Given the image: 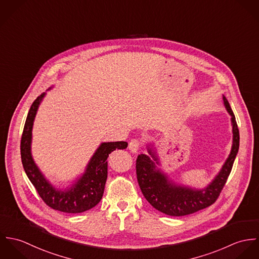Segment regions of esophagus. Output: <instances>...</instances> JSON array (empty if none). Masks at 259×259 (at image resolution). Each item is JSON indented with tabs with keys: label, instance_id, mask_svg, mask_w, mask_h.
<instances>
[{
	"label": "esophagus",
	"instance_id": "obj_1",
	"mask_svg": "<svg viewBox=\"0 0 259 259\" xmlns=\"http://www.w3.org/2000/svg\"><path fill=\"white\" fill-rule=\"evenodd\" d=\"M141 147V144L138 140H133L130 144H128V149L132 151V152H138L139 148Z\"/></svg>",
	"mask_w": 259,
	"mask_h": 259
}]
</instances>
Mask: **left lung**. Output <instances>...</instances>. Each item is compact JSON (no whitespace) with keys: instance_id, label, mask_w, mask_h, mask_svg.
Returning <instances> with one entry per match:
<instances>
[{"instance_id":"left-lung-1","label":"left lung","mask_w":259,"mask_h":259,"mask_svg":"<svg viewBox=\"0 0 259 259\" xmlns=\"http://www.w3.org/2000/svg\"><path fill=\"white\" fill-rule=\"evenodd\" d=\"M222 101L230 115L232 145L222 168L208 185L198 188L172 180L160 168V157L153 142L147 146L148 154L142 153L138 156L137 176L141 190L146 199L158 211L171 217L187 215L208 207L219 197L239 148V132L234 113L224 95H222Z\"/></svg>"}]
</instances>
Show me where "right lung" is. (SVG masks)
Wrapping results in <instances>:
<instances>
[{
    "label": "right lung",
    "mask_w": 259,
    "mask_h": 259,
    "mask_svg": "<svg viewBox=\"0 0 259 259\" xmlns=\"http://www.w3.org/2000/svg\"><path fill=\"white\" fill-rule=\"evenodd\" d=\"M46 95L47 93H44L35 100L25 122L21 141L23 166L37 193L50 207L67 213H80L93 208L101 201L108 178L107 159L109 154L115 149L126 148L127 143H102L90 158L84 171L72 181L70 185L58 186L52 184L39 169L32 154L34 121Z\"/></svg>",
    "instance_id": "1"
}]
</instances>
